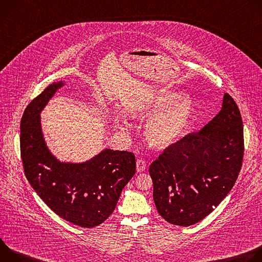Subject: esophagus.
I'll list each match as a JSON object with an SVG mask.
<instances>
[{
  "label": "esophagus",
  "instance_id": "obj_1",
  "mask_svg": "<svg viewBox=\"0 0 262 262\" xmlns=\"http://www.w3.org/2000/svg\"><path fill=\"white\" fill-rule=\"evenodd\" d=\"M136 169L137 172H143L146 169V163L143 160H138L136 163Z\"/></svg>",
  "mask_w": 262,
  "mask_h": 262
}]
</instances>
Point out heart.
Segmentation results:
<instances>
[{
  "label": "heart",
  "mask_w": 262,
  "mask_h": 262,
  "mask_svg": "<svg viewBox=\"0 0 262 262\" xmlns=\"http://www.w3.org/2000/svg\"><path fill=\"white\" fill-rule=\"evenodd\" d=\"M195 110L191 94L175 91H158L145 96L125 107L133 118L154 116L145 125V136L151 146L163 149L176 142L189 127ZM117 128L124 130L121 119L115 118Z\"/></svg>",
  "instance_id": "obj_1"
}]
</instances>
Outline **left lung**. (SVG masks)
<instances>
[{"label":"left lung","instance_id":"left-lung-1","mask_svg":"<svg viewBox=\"0 0 262 262\" xmlns=\"http://www.w3.org/2000/svg\"><path fill=\"white\" fill-rule=\"evenodd\" d=\"M244 157V128L233 98L200 132L188 135L149 168L154 200L168 223L188 227L207 216L231 191Z\"/></svg>","mask_w":262,"mask_h":262}]
</instances>
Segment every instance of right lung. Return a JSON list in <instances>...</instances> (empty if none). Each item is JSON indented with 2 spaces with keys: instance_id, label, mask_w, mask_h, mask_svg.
I'll list each match as a JSON object with an SVG mask.
<instances>
[{
  "instance_id": "obj_1",
  "label": "right lung",
  "mask_w": 262,
  "mask_h": 262,
  "mask_svg": "<svg viewBox=\"0 0 262 262\" xmlns=\"http://www.w3.org/2000/svg\"><path fill=\"white\" fill-rule=\"evenodd\" d=\"M66 85L55 82L33 99L20 121V155L32 188L59 216L74 225L93 228L114 211L121 192L136 172L132 152L102 149L85 162H63L46 142L41 112Z\"/></svg>"
}]
</instances>
